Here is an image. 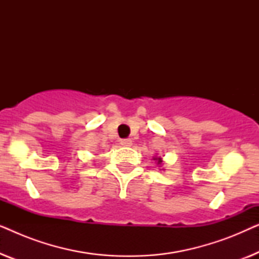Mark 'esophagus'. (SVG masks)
I'll return each instance as SVG.
<instances>
[{
    "mask_svg": "<svg viewBox=\"0 0 259 259\" xmlns=\"http://www.w3.org/2000/svg\"><path fill=\"white\" fill-rule=\"evenodd\" d=\"M120 144H121L122 146L128 147V146H131V145H132V140H131V139H121V140H120Z\"/></svg>",
    "mask_w": 259,
    "mask_h": 259,
    "instance_id": "1",
    "label": "esophagus"
}]
</instances>
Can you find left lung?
<instances>
[{
  "mask_svg": "<svg viewBox=\"0 0 259 259\" xmlns=\"http://www.w3.org/2000/svg\"><path fill=\"white\" fill-rule=\"evenodd\" d=\"M155 159H157V161H158V164H161V158H155Z\"/></svg>",
  "mask_w": 259,
  "mask_h": 259,
  "instance_id": "left-lung-1",
  "label": "left lung"
}]
</instances>
